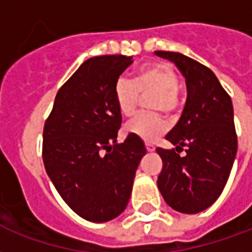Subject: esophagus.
Instances as JSON below:
<instances>
[{
  "mask_svg": "<svg viewBox=\"0 0 252 252\" xmlns=\"http://www.w3.org/2000/svg\"><path fill=\"white\" fill-rule=\"evenodd\" d=\"M145 146H146V150H148V152H153L154 149V145L153 144H150V142H145Z\"/></svg>",
  "mask_w": 252,
  "mask_h": 252,
  "instance_id": "esophagus-1",
  "label": "esophagus"
}]
</instances>
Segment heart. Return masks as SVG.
<instances>
[{"label":"heart","mask_w":252,"mask_h":252,"mask_svg":"<svg viewBox=\"0 0 252 252\" xmlns=\"http://www.w3.org/2000/svg\"><path fill=\"white\" fill-rule=\"evenodd\" d=\"M149 107L153 111H164L174 117L181 107L179 94V75L166 63H150L141 67L133 80L119 78L114 86V99L125 117H133L141 95L152 94ZM126 133L137 138L154 142L168 130V122L161 114H141L126 125Z\"/></svg>","instance_id":"b5f03b06"}]
</instances>
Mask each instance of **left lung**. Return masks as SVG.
<instances>
[{
    "label": "left lung",
    "instance_id": "left-lung-1",
    "mask_svg": "<svg viewBox=\"0 0 252 252\" xmlns=\"http://www.w3.org/2000/svg\"><path fill=\"white\" fill-rule=\"evenodd\" d=\"M156 55L179 67L188 90L181 118L165 137L176 149L157 148L162 159L157 185L169 207L199 214L221 194L238 152L232 102L208 67L179 52ZM184 147L181 158L175 152Z\"/></svg>",
    "mask_w": 252,
    "mask_h": 252
}]
</instances>
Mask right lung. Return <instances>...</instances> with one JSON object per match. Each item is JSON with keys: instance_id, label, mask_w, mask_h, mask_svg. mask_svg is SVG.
Wrapping results in <instances>:
<instances>
[{"instance_id": "1", "label": "right lung", "mask_w": 252, "mask_h": 252, "mask_svg": "<svg viewBox=\"0 0 252 252\" xmlns=\"http://www.w3.org/2000/svg\"><path fill=\"white\" fill-rule=\"evenodd\" d=\"M131 56L86 60L60 87L43 131V161L55 188L80 218L103 223L126 208L135 170L146 154L142 139L117 135L122 115L114 99Z\"/></svg>"}]
</instances>
